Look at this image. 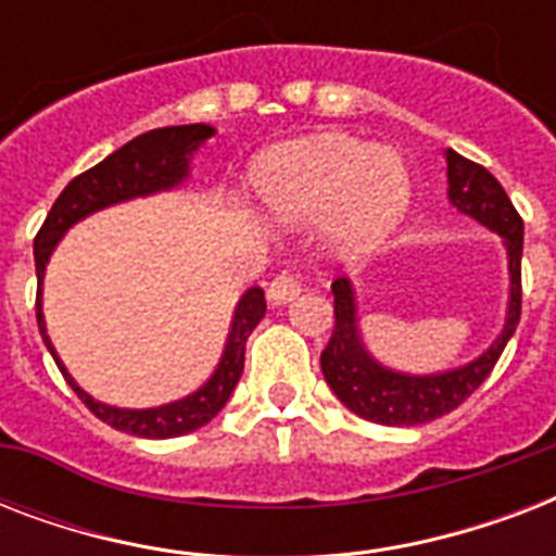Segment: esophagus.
Returning <instances> with one entry per match:
<instances>
[{"label": "esophagus", "mask_w": 556, "mask_h": 556, "mask_svg": "<svg viewBox=\"0 0 556 556\" xmlns=\"http://www.w3.org/2000/svg\"><path fill=\"white\" fill-rule=\"evenodd\" d=\"M296 294H300V279H296L294 274H279V277L268 286V303L270 305L291 303Z\"/></svg>", "instance_id": "1"}]
</instances>
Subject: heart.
I'll return each instance as SVG.
<instances>
[{
	"label": "heart",
	"instance_id": "b5f03b06",
	"mask_svg": "<svg viewBox=\"0 0 556 556\" xmlns=\"http://www.w3.org/2000/svg\"><path fill=\"white\" fill-rule=\"evenodd\" d=\"M251 185L279 225L329 218L331 242L349 253L387 242L409 207V176L395 152L338 132L262 152Z\"/></svg>",
	"mask_w": 556,
	"mask_h": 556
}]
</instances>
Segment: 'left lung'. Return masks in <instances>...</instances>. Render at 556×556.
<instances>
[{"label": "left lung", "mask_w": 556, "mask_h": 556, "mask_svg": "<svg viewBox=\"0 0 556 556\" xmlns=\"http://www.w3.org/2000/svg\"><path fill=\"white\" fill-rule=\"evenodd\" d=\"M447 159V199L450 204L476 218L479 225L502 236V248L508 253V312L502 331L482 355L456 369L413 375V371L389 369L371 355L361 334L357 291L352 279L331 282L334 294V331L329 346L323 349V378L340 404L366 421L387 427H415L435 421L453 413L467 395H473L491 369L500 361L519 326L522 312V218L510 204L508 192L484 167L467 161L456 150L444 152Z\"/></svg>", "instance_id": "obj_1"}]
</instances>
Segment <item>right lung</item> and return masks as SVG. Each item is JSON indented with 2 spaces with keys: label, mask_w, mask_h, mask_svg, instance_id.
Returning a JSON list of instances; mask_svg holds the SVG:
<instances>
[{
  "label": "right lung",
  "mask_w": 556,
  "mask_h": 556,
  "mask_svg": "<svg viewBox=\"0 0 556 556\" xmlns=\"http://www.w3.org/2000/svg\"><path fill=\"white\" fill-rule=\"evenodd\" d=\"M216 129L207 124H187V126H164V129H152L129 143H124L121 150L112 152L109 159H103L98 167L86 169L83 176L72 178L68 187L60 192V199L54 201V207L46 216L42 227H39L37 239H34V262H37V323L39 334L46 340L48 352L54 357V364L60 366L63 378L68 380V387L77 392L83 404L89 406L91 413L98 415L100 421H106L109 427H115L121 432L138 435V439H176L185 432L199 430L207 421H213L222 406L230 401L236 383L242 378L244 369V343L251 338V331L260 326L265 317V294L260 286L248 288L239 303H236L233 320H230V331H227V343L222 349L216 369L195 392L169 401L161 406H147V409H126V406H112L80 389V383L68 375L65 364L56 355L54 343L48 338L46 314H42V279H46V265L54 253L56 242L72 230L77 222H83L98 210L115 207L124 201L147 199L155 192L176 190L190 176V161L199 152V147L207 138H213Z\"/></svg>",
  "instance_id": "right-lung-1"
}]
</instances>
